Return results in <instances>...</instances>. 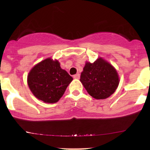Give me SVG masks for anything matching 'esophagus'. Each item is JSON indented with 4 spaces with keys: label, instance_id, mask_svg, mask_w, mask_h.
Segmentation results:
<instances>
[{
    "label": "esophagus",
    "instance_id": "obj_1",
    "mask_svg": "<svg viewBox=\"0 0 150 150\" xmlns=\"http://www.w3.org/2000/svg\"><path fill=\"white\" fill-rule=\"evenodd\" d=\"M73 77L75 79H79V78H80V74L77 73V74H76V75H73Z\"/></svg>",
    "mask_w": 150,
    "mask_h": 150
}]
</instances>
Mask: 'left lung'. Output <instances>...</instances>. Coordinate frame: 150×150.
<instances>
[{"label": "left lung", "mask_w": 150, "mask_h": 150, "mask_svg": "<svg viewBox=\"0 0 150 150\" xmlns=\"http://www.w3.org/2000/svg\"><path fill=\"white\" fill-rule=\"evenodd\" d=\"M80 82L87 92L96 99H104L114 93L119 84L116 70L103 58L94 63L86 62Z\"/></svg>", "instance_id": "8db88e82"}]
</instances>
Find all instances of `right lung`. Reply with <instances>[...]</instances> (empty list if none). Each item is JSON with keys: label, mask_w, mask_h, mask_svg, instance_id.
<instances>
[{"label": "right lung", "mask_w": 150, "mask_h": 150, "mask_svg": "<svg viewBox=\"0 0 150 150\" xmlns=\"http://www.w3.org/2000/svg\"><path fill=\"white\" fill-rule=\"evenodd\" d=\"M73 77L57 60L46 58L32 68L27 76L31 92L39 100L53 104L61 99Z\"/></svg>", "instance_id": "right-lung-1"}]
</instances>
